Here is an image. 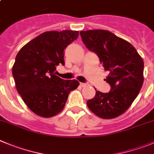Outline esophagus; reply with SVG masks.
Returning a JSON list of instances; mask_svg holds the SVG:
<instances>
[{"instance_id": "1", "label": "esophagus", "mask_w": 154, "mask_h": 154, "mask_svg": "<svg viewBox=\"0 0 154 154\" xmlns=\"http://www.w3.org/2000/svg\"><path fill=\"white\" fill-rule=\"evenodd\" d=\"M80 85H81L82 87H85V86H87V85H88V84H87V83L81 82V83H80Z\"/></svg>"}]
</instances>
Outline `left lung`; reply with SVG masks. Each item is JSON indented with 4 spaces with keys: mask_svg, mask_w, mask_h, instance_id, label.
<instances>
[{
    "mask_svg": "<svg viewBox=\"0 0 154 154\" xmlns=\"http://www.w3.org/2000/svg\"><path fill=\"white\" fill-rule=\"evenodd\" d=\"M80 35L85 46L96 53L105 69L110 72L105 81L111 91H96L87 105L100 118H116L131 105L143 85V60L131 43L110 31L91 29L81 31Z\"/></svg>",
    "mask_w": 154,
    "mask_h": 154,
    "instance_id": "left-lung-1",
    "label": "left lung"
}]
</instances>
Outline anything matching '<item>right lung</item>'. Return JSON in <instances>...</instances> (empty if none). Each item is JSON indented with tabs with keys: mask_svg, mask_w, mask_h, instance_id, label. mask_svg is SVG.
I'll use <instances>...</instances> for the list:
<instances>
[{
	"mask_svg": "<svg viewBox=\"0 0 154 154\" xmlns=\"http://www.w3.org/2000/svg\"><path fill=\"white\" fill-rule=\"evenodd\" d=\"M79 36V31H48L23 46L13 66L18 93L36 115L50 118L64 108L77 80H64L55 75L56 66L65 65L64 49Z\"/></svg>",
	"mask_w": 154,
	"mask_h": 154,
	"instance_id": "obj_1",
	"label": "right lung"
}]
</instances>
